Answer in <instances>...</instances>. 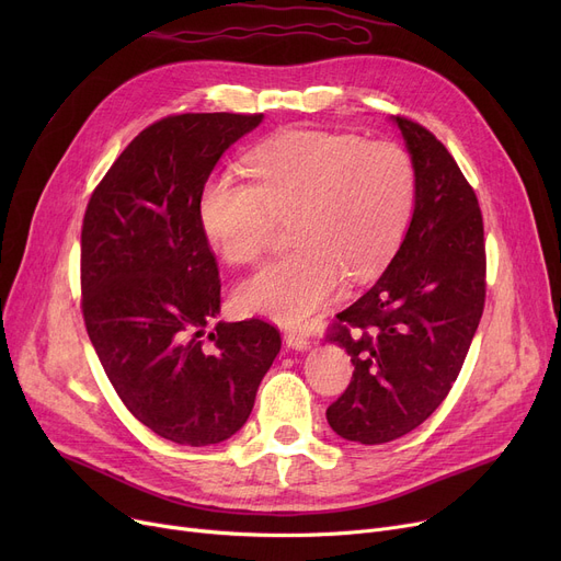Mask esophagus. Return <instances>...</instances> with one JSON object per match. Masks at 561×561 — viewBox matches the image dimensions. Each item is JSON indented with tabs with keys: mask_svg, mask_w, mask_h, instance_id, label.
Wrapping results in <instances>:
<instances>
[{
	"mask_svg": "<svg viewBox=\"0 0 561 561\" xmlns=\"http://www.w3.org/2000/svg\"><path fill=\"white\" fill-rule=\"evenodd\" d=\"M284 341H286L288 347L298 350V352H305V350H309V345H311V341H309V336H307L305 332H286V334H284Z\"/></svg>",
	"mask_w": 561,
	"mask_h": 561,
	"instance_id": "1",
	"label": "esophagus"
}]
</instances>
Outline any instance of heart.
Instances as JSON below:
<instances>
[{
	"label": "heart",
	"instance_id": "obj_1",
	"mask_svg": "<svg viewBox=\"0 0 561 561\" xmlns=\"http://www.w3.org/2000/svg\"><path fill=\"white\" fill-rule=\"evenodd\" d=\"M252 184L211 174L199 222L233 265L256 263L277 220L296 250L239 286L236 302L288 328L325 307L343 277L366 282L387 268L411 218L416 174L396 142L293 129L248 157Z\"/></svg>",
	"mask_w": 561,
	"mask_h": 561
}]
</instances>
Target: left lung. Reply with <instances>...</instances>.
Here are the masks:
<instances>
[{"instance_id":"1","label":"left lung","mask_w":561,"mask_h":561,"mask_svg":"<svg viewBox=\"0 0 561 561\" xmlns=\"http://www.w3.org/2000/svg\"><path fill=\"white\" fill-rule=\"evenodd\" d=\"M416 174L414 214L389 268L341 311L330 341L355 373L330 404V427L389 444L446 400L484 309V227L466 176L425 127L393 115Z\"/></svg>"}]
</instances>
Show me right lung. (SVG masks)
Returning a JSON list of instances; mask_svg holds the SVG:
<instances>
[{"label": "right lung", "instance_id": "add662e5", "mask_svg": "<svg viewBox=\"0 0 561 561\" xmlns=\"http://www.w3.org/2000/svg\"><path fill=\"white\" fill-rule=\"evenodd\" d=\"M263 113H182L142 129L95 188L81 229V309L115 393L154 434L211 446L239 432L282 347L220 313L199 193ZM206 335L204 342L201 336Z\"/></svg>", "mask_w": 561, "mask_h": 561}]
</instances>
